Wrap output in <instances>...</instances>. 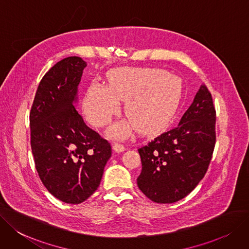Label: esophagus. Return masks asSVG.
<instances>
[{"label": "esophagus", "mask_w": 249, "mask_h": 249, "mask_svg": "<svg viewBox=\"0 0 249 249\" xmlns=\"http://www.w3.org/2000/svg\"><path fill=\"white\" fill-rule=\"evenodd\" d=\"M113 149L115 152H123L125 150V147L123 144H119V143H114L113 145Z\"/></svg>", "instance_id": "34e87169"}]
</instances>
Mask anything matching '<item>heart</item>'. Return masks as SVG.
<instances>
[{
    "instance_id": "b5f03b06",
    "label": "heart",
    "mask_w": 249,
    "mask_h": 249,
    "mask_svg": "<svg viewBox=\"0 0 249 249\" xmlns=\"http://www.w3.org/2000/svg\"><path fill=\"white\" fill-rule=\"evenodd\" d=\"M181 98L177 78L159 69L123 68L113 71L108 85L93 83L85 99V112L94 125L110 123L125 100L124 113L130 121L117 123L108 134L124 138L137 127L144 135L162 131L175 116Z\"/></svg>"
}]
</instances>
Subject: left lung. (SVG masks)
Listing matches in <instances>:
<instances>
[{
	"label": "left lung",
	"mask_w": 249,
	"mask_h": 249,
	"mask_svg": "<svg viewBox=\"0 0 249 249\" xmlns=\"http://www.w3.org/2000/svg\"><path fill=\"white\" fill-rule=\"evenodd\" d=\"M215 145V109L202 84L178 124L138 149L140 190L157 203H174L194 190L207 172Z\"/></svg>",
	"instance_id": "left-lung-1"
}]
</instances>
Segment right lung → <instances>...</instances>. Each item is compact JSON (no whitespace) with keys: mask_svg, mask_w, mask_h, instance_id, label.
<instances>
[{"mask_svg":"<svg viewBox=\"0 0 249 249\" xmlns=\"http://www.w3.org/2000/svg\"><path fill=\"white\" fill-rule=\"evenodd\" d=\"M86 66L76 56L57 62L39 82L29 113L38 177L50 193L71 204L84 202L97 190L112 152L74 106Z\"/></svg>","mask_w":249,"mask_h":249,"instance_id":"right-lung-1","label":"right lung"}]
</instances>
